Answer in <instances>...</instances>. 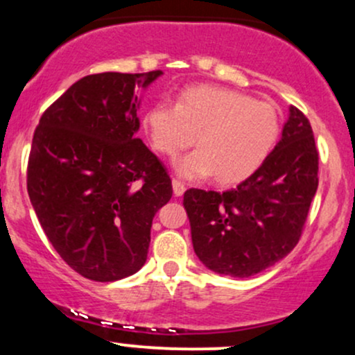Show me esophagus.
Returning <instances> with one entry per match:
<instances>
[{
    "label": "esophagus",
    "mask_w": 355,
    "mask_h": 355,
    "mask_svg": "<svg viewBox=\"0 0 355 355\" xmlns=\"http://www.w3.org/2000/svg\"><path fill=\"white\" fill-rule=\"evenodd\" d=\"M172 185H173V193H175V197H182V195L185 193V183H183V182L177 180V178H173Z\"/></svg>",
    "instance_id": "esophagus-1"
}]
</instances>
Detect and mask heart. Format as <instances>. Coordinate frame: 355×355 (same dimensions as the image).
<instances>
[{"label":"heart","mask_w":355,"mask_h":355,"mask_svg":"<svg viewBox=\"0 0 355 355\" xmlns=\"http://www.w3.org/2000/svg\"><path fill=\"white\" fill-rule=\"evenodd\" d=\"M144 125L158 153L175 158L197 140L198 148L178 160L189 180L215 173L220 183L245 180L262 166L280 137V113L268 101L222 87H191L177 105L158 101Z\"/></svg>","instance_id":"1"}]
</instances>
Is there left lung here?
Listing matches in <instances>:
<instances>
[{"instance_id":"1","label":"left lung","mask_w":355,"mask_h":355,"mask_svg":"<svg viewBox=\"0 0 355 355\" xmlns=\"http://www.w3.org/2000/svg\"><path fill=\"white\" fill-rule=\"evenodd\" d=\"M288 112L282 138L255 173L222 193L183 195L195 254L217 274L255 275L299 243L319 187V152L307 116Z\"/></svg>"}]
</instances>
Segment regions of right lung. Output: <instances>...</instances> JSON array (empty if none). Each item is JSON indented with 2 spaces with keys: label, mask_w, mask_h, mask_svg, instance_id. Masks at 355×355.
<instances>
[{
  "label": "right lung",
  "mask_w": 355,
  "mask_h": 355,
  "mask_svg": "<svg viewBox=\"0 0 355 355\" xmlns=\"http://www.w3.org/2000/svg\"><path fill=\"white\" fill-rule=\"evenodd\" d=\"M162 75L98 73L73 83L36 126L26 185L43 232L85 279L113 282L144 267L155 214L172 180L137 132V89Z\"/></svg>",
  "instance_id": "obj_1"
}]
</instances>
